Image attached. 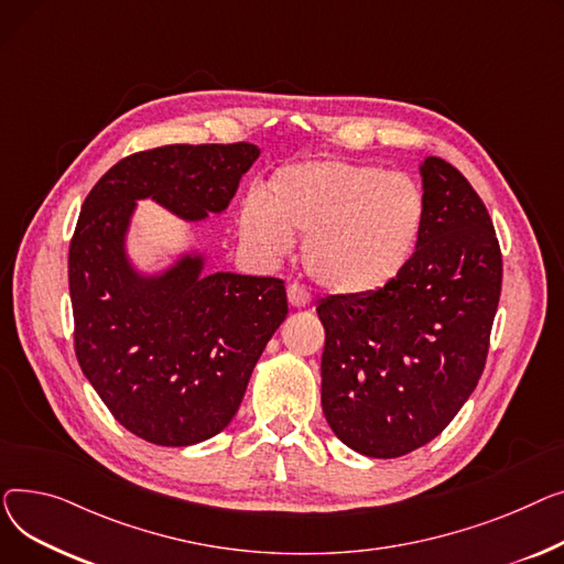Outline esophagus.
Wrapping results in <instances>:
<instances>
[{
	"instance_id": "1",
	"label": "esophagus",
	"mask_w": 564,
	"mask_h": 564,
	"mask_svg": "<svg viewBox=\"0 0 564 564\" xmlns=\"http://www.w3.org/2000/svg\"><path fill=\"white\" fill-rule=\"evenodd\" d=\"M286 297H289V305H291L293 310H303V307H310V305H312L310 293H307L301 284H291V286L286 289Z\"/></svg>"
}]
</instances>
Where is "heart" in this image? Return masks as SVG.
Here are the masks:
<instances>
[{"instance_id":"1","label":"heart","mask_w":564,"mask_h":564,"mask_svg":"<svg viewBox=\"0 0 564 564\" xmlns=\"http://www.w3.org/2000/svg\"><path fill=\"white\" fill-rule=\"evenodd\" d=\"M425 220L421 188L405 175L341 159L278 169L261 197H248L239 231L267 263L305 237L303 261L316 284L337 295H369L403 273Z\"/></svg>"}]
</instances>
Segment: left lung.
Listing matches in <instances>:
<instances>
[{"label":"left lung","instance_id":"1","mask_svg":"<svg viewBox=\"0 0 564 564\" xmlns=\"http://www.w3.org/2000/svg\"><path fill=\"white\" fill-rule=\"evenodd\" d=\"M425 220L403 273L369 295H329L321 405L369 457L435 440L476 389L501 297L503 259L480 195L440 156L421 163Z\"/></svg>","mask_w":564,"mask_h":564}]
</instances>
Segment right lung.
I'll list each match as a JSON object with an SVG mask.
<instances>
[{"label": "right lung", "instance_id": "obj_1", "mask_svg": "<svg viewBox=\"0 0 564 564\" xmlns=\"http://www.w3.org/2000/svg\"><path fill=\"white\" fill-rule=\"evenodd\" d=\"M257 156L252 143L137 152L84 200L68 257L75 352L116 421L145 442L191 446L218 435L289 305L282 280L207 275L197 252L139 273L124 246L137 200L203 220L227 209Z\"/></svg>", "mask_w": 564, "mask_h": 564}]
</instances>
